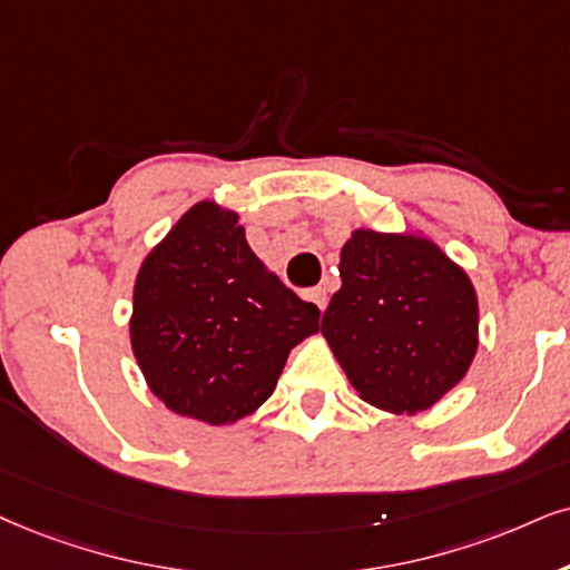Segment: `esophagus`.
Wrapping results in <instances>:
<instances>
[{"label":"esophagus","mask_w":570,"mask_h":570,"mask_svg":"<svg viewBox=\"0 0 570 570\" xmlns=\"http://www.w3.org/2000/svg\"><path fill=\"white\" fill-rule=\"evenodd\" d=\"M305 297L313 302L315 307L318 309H326V302H328V297H326V289H321V286H315V289H309Z\"/></svg>","instance_id":"34e87169"}]
</instances>
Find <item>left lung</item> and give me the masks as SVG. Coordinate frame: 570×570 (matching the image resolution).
I'll return each mask as SVG.
<instances>
[{
  "mask_svg": "<svg viewBox=\"0 0 570 570\" xmlns=\"http://www.w3.org/2000/svg\"><path fill=\"white\" fill-rule=\"evenodd\" d=\"M321 334L360 400L392 415L434 407L479 350L473 281L417 232L355 228Z\"/></svg>",
  "mask_w": 570,
  "mask_h": 570,
  "instance_id": "obj_1",
  "label": "left lung"
}]
</instances>
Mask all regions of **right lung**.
<instances>
[{
  "instance_id": "obj_1",
  "label": "right lung",
  "mask_w": 570,
  "mask_h": 570,
  "mask_svg": "<svg viewBox=\"0 0 570 570\" xmlns=\"http://www.w3.org/2000/svg\"><path fill=\"white\" fill-rule=\"evenodd\" d=\"M318 315L252 252L239 213L202 199L141 261L128 336L170 413L234 426L271 397Z\"/></svg>"
}]
</instances>
